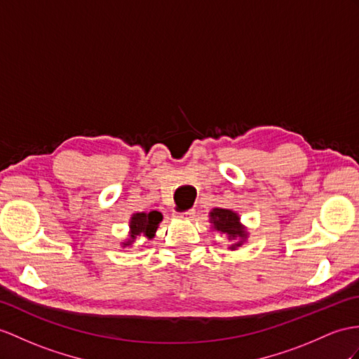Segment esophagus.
Instances as JSON below:
<instances>
[{
	"instance_id": "1",
	"label": "esophagus",
	"mask_w": 359,
	"mask_h": 359,
	"mask_svg": "<svg viewBox=\"0 0 359 359\" xmlns=\"http://www.w3.org/2000/svg\"><path fill=\"white\" fill-rule=\"evenodd\" d=\"M177 217H180V219H191V217H195V210H187V212L177 213Z\"/></svg>"
}]
</instances>
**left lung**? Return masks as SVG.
<instances>
[{
    "mask_svg": "<svg viewBox=\"0 0 359 359\" xmlns=\"http://www.w3.org/2000/svg\"><path fill=\"white\" fill-rule=\"evenodd\" d=\"M208 217L210 224H212V229L229 239V248L231 251L238 250L248 241L250 231L247 226L241 222V216L238 212H234V210L216 207L208 213Z\"/></svg>",
    "mask_w": 359,
    "mask_h": 359,
    "instance_id": "1",
    "label": "left lung"
}]
</instances>
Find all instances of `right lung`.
Wrapping results in <instances>:
<instances>
[{
  "label": "right lung",
  "instance_id": "1",
  "mask_svg": "<svg viewBox=\"0 0 359 359\" xmlns=\"http://www.w3.org/2000/svg\"><path fill=\"white\" fill-rule=\"evenodd\" d=\"M163 221V215L160 212H142L134 213L129 219V233L128 238L120 243L121 248H126L138 239H154L158 225Z\"/></svg>",
  "mask_w": 359,
  "mask_h": 359
}]
</instances>
